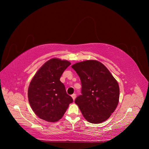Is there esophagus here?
<instances>
[{"instance_id": "esophagus-1", "label": "esophagus", "mask_w": 149, "mask_h": 149, "mask_svg": "<svg viewBox=\"0 0 149 149\" xmlns=\"http://www.w3.org/2000/svg\"><path fill=\"white\" fill-rule=\"evenodd\" d=\"M71 97H72L73 100H75V98H76V95L75 94V93H74V94H72V95H71Z\"/></svg>"}]
</instances>
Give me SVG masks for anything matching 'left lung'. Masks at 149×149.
<instances>
[{"instance_id":"left-lung-1","label":"left lung","mask_w":149,"mask_h":149,"mask_svg":"<svg viewBox=\"0 0 149 149\" xmlns=\"http://www.w3.org/2000/svg\"><path fill=\"white\" fill-rule=\"evenodd\" d=\"M72 68L81 83V95L76 98L75 104L88 122L98 124L105 121L119 102L118 82L107 68L97 60L77 63Z\"/></svg>"}]
</instances>
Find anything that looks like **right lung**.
Here are the masks:
<instances>
[{"mask_svg":"<svg viewBox=\"0 0 149 149\" xmlns=\"http://www.w3.org/2000/svg\"><path fill=\"white\" fill-rule=\"evenodd\" d=\"M70 65L67 60L52 58L38 69L31 81L28 97L30 106L39 118L48 122L58 121L73 102L67 94L60 77Z\"/></svg>","mask_w":149,"mask_h":149,"instance_id":"right-lung-1","label":"right lung"}]
</instances>
